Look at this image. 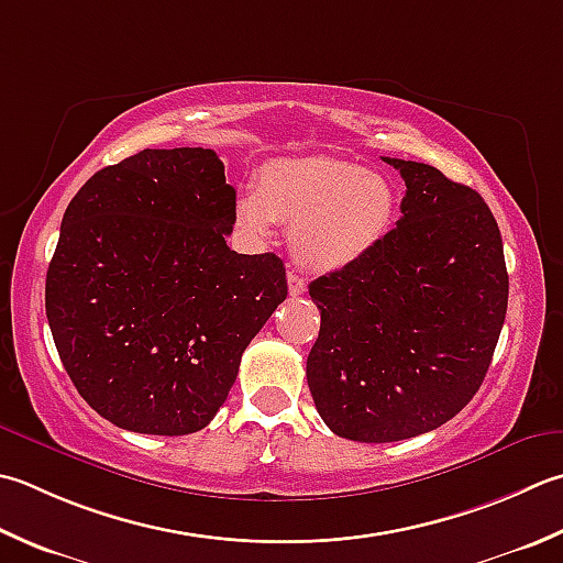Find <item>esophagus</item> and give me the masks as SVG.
<instances>
[{"mask_svg":"<svg viewBox=\"0 0 563 563\" xmlns=\"http://www.w3.org/2000/svg\"><path fill=\"white\" fill-rule=\"evenodd\" d=\"M288 290H290V295H292V297L302 295V292L307 290V283L300 278V275H295L292 271L288 273Z\"/></svg>","mask_w":563,"mask_h":563,"instance_id":"1","label":"esophagus"}]
</instances>
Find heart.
<instances>
[{
  "instance_id": "1",
  "label": "heart",
  "mask_w": 563,
  "mask_h": 563,
  "mask_svg": "<svg viewBox=\"0 0 563 563\" xmlns=\"http://www.w3.org/2000/svg\"><path fill=\"white\" fill-rule=\"evenodd\" d=\"M400 212L398 187L380 170L339 158H295L263 168L234 200L236 227L258 244L275 222L290 227L300 266L334 273L376 251Z\"/></svg>"
}]
</instances>
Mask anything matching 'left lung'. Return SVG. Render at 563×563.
<instances>
[{
	"label": "left lung",
	"instance_id": "1",
	"mask_svg": "<svg viewBox=\"0 0 563 563\" xmlns=\"http://www.w3.org/2000/svg\"><path fill=\"white\" fill-rule=\"evenodd\" d=\"M405 180L398 219L354 266L310 285L322 324L307 356L334 434L400 442L478 393L508 312L503 239L483 197L427 163L383 158Z\"/></svg>",
	"mask_w": 563,
	"mask_h": 563
}]
</instances>
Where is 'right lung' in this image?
<instances>
[{
    "mask_svg": "<svg viewBox=\"0 0 563 563\" xmlns=\"http://www.w3.org/2000/svg\"><path fill=\"white\" fill-rule=\"evenodd\" d=\"M234 200L212 148H143L97 170L65 209L46 314L77 393L112 424L200 432L288 297L275 253L227 246Z\"/></svg>",
    "mask_w": 563,
    "mask_h": 563,
    "instance_id": "right-lung-1",
    "label": "right lung"
}]
</instances>
